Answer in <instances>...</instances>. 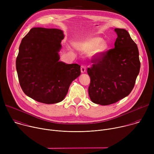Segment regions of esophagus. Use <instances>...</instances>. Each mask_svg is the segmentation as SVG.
I'll return each mask as SVG.
<instances>
[{
    "label": "esophagus",
    "mask_w": 154,
    "mask_h": 154,
    "mask_svg": "<svg viewBox=\"0 0 154 154\" xmlns=\"http://www.w3.org/2000/svg\"><path fill=\"white\" fill-rule=\"evenodd\" d=\"M80 70H81V72L82 73H84V72H86V68H85V66H83V65L81 66Z\"/></svg>",
    "instance_id": "1"
}]
</instances>
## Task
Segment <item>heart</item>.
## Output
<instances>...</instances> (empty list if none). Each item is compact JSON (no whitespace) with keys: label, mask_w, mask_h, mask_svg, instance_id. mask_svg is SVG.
<instances>
[{"label":"heart","mask_w":154,"mask_h":154,"mask_svg":"<svg viewBox=\"0 0 154 154\" xmlns=\"http://www.w3.org/2000/svg\"><path fill=\"white\" fill-rule=\"evenodd\" d=\"M74 46L82 52L91 51L93 58H97L102 55L108 49V44L106 41L98 36L88 38L81 41L74 43Z\"/></svg>","instance_id":"obj_1"}]
</instances>
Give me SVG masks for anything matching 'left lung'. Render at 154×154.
I'll return each mask as SVG.
<instances>
[{"label":"left lung","mask_w":154,"mask_h":154,"mask_svg":"<svg viewBox=\"0 0 154 154\" xmlns=\"http://www.w3.org/2000/svg\"><path fill=\"white\" fill-rule=\"evenodd\" d=\"M118 37L115 48L93 61L87 72L91 79L88 94L91 101L110 105L127 96L132 91L140 72L139 51L128 32L115 29Z\"/></svg>","instance_id":"8db88e82"}]
</instances>
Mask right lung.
Here are the masks:
<instances>
[{"label": "right lung", "instance_id": "add662e5", "mask_svg": "<svg viewBox=\"0 0 154 154\" xmlns=\"http://www.w3.org/2000/svg\"><path fill=\"white\" fill-rule=\"evenodd\" d=\"M63 32L34 27L22 39L16 67L24 93L39 102L62 101L72 82L80 75V66L60 61Z\"/></svg>", "mask_w": 154, "mask_h": 154}]
</instances>
